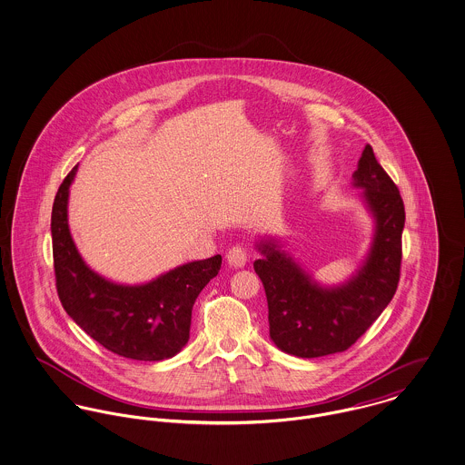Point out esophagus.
Instances as JSON below:
<instances>
[{"mask_svg": "<svg viewBox=\"0 0 465 465\" xmlns=\"http://www.w3.org/2000/svg\"><path fill=\"white\" fill-rule=\"evenodd\" d=\"M225 259H227V264H229V266H232V268H243L248 261L247 250L243 247H240V245L229 248Z\"/></svg>", "mask_w": 465, "mask_h": 465, "instance_id": "1", "label": "esophagus"}]
</instances>
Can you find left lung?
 Returning a JSON list of instances; mask_svg holds the SVG:
<instances>
[{
    "label": "left lung",
    "mask_w": 465,
    "mask_h": 465,
    "mask_svg": "<svg viewBox=\"0 0 465 465\" xmlns=\"http://www.w3.org/2000/svg\"><path fill=\"white\" fill-rule=\"evenodd\" d=\"M352 186L373 218L369 253L356 273L339 285H321L300 262L268 238L255 248L262 259L253 270L268 300L270 337L280 351L319 358L347 351L391 302L402 261L403 201L397 185L365 146Z\"/></svg>",
    "instance_id": "8db88e82"
}]
</instances>
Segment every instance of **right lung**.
I'll list each match as a JSON object with an SVG mask.
<instances>
[{
    "label": "right lung",
    "mask_w": 465,
    "mask_h": 465,
    "mask_svg": "<svg viewBox=\"0 0 465 465\" xmlns=\"http://www.w3.org/2000/svg\"><path fill=\"white\" fill-rule=\"evenodd\" d=\"M77 165L58 188L51 215L53 255L63 309L94 341L137 361L178 354L190 337L192 307L217 277L222 255L186 262L146 283L124 285L94 272L68 227V195Z\"/></svg>",
    "instance_id": "add662e5"
}]
</instances>
